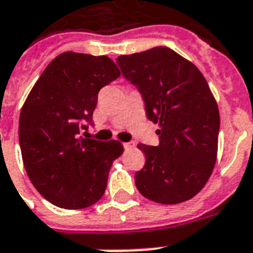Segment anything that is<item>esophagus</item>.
I'll return each mask as SVG.
<instances>
[{"label": "esophagus", "instance_id": "1", "mask_svg": "<svg viewBox=\"0 0 253 253\" xmlns=\"http://www.w3.org/2000/svg\"><path fill=\"white\" fill-rule=\"evenodd\" d=\"M123 147H125L126 150H130V149H134V147H135V142H132V141L125 142V143H123Z\"/></svg>", "mask_w": 253, "mask_h": 253}]
</instances>
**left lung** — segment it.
I'll list each match as a JSON object with an SVG mask.
<instances>
[{
  "label": "left lung",
  "instance_id": "8db88e82",
  "mask_svg": "<svg viewBox=\"0 0 253 253\" xmlns=\"http://www.w3.org/2000/svg\"><path fill=\"white\" fill-rule=\"evenodd\" d=\"M117 63L141 92L147 119L160 125V145H138L146 162L135 173L136 189L154 203L190 200L208 182L217 157L220 114L207 80L166 46L119 56Z\"/></svg>",
  "mask_w": 253,
  "mask_h": 253
}]
</instances>
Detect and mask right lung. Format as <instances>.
I'll list each match as a JSON object with an SVG mask.
<instances>
[{
	"mask_svg": "<svg viewBox=\"0 0 253 253\" xmlns=\"http://www.w3.org/2000/svg\"><path fill=\"white\" fill-rule=\"evenodd\" d=\"M119 75L107 56L64 52L44 69L22 106L18 139L24 166L37 192L56 207L83 209L104 194L123 146L80 134L92 125L100 88Z\"/></svg>",
	"mask_w": 253,
	"mask_h": 253,
	"instance_id": "right-lung-1",
	"label": "right lung"
}]
</instances>
